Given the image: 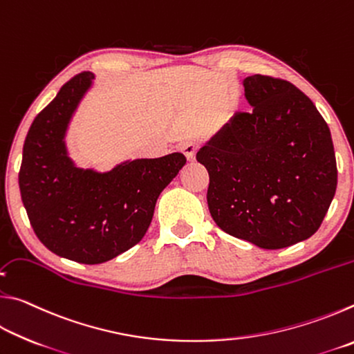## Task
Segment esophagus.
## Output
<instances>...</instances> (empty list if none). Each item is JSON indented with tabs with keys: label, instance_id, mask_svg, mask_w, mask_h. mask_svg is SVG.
<instances>
[{
	"label": "esophagus",
	"instance_id": "obj_1",
	"mask_svg": "<svg viewBox=\"0 0 354 354\" xmlns=\"http://www.w3.org/2000/svg\"><path fill=\"white\" fill-rule=\"evenodd\" d=\"M200 143L196 140H185L184 143H181V151L187 156V159H194L196 151H198Z\"/></svg>",
	"mask_w": 354,
	"mask_h": 354
}]
</instances>
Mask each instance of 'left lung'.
I'll return each instance as SVG.
<instances>
[{
  "instance_id": "8db88e82",
  "label": "left lung",
  "mask_w": 354,
  "mask_h": 354,
  "mask_svg": "<svg viewBox=\"0 0 354 354\" xmlns=\"http://www.w3.org/2000/svg\"><path fill=\"white\" fill-rule=\"evenodd\" d=\"M239 111L196 153L209 173L207 206L227 234L266 250L319 230L337 187L331 133L313 101L279 77L243 81Z\"/></svg>"
}]
</instances>
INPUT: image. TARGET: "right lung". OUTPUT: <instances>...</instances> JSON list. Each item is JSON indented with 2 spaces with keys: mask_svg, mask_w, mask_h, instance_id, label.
<instances>
[{
  "mask_svg": "<svg viewBox=\"0 0 354 354\" xmlns=\"http://www.w3.org/2000/svg\"><path fill=\"white\" fill-rule=\"evenodd\" d=\"M92 81L91 71L73 76L34 118L19 173L35 236L55 254L81 263L106 262L139 243L160 192L187 160L171 153L131 160L107 173L76 169L64 136Z\"/></svg>",
  "mask_w": 354,
  "mask_h": 354,
  "instance_id": "right-lung-1",
  "label": "right lung"
}]
</instances>
